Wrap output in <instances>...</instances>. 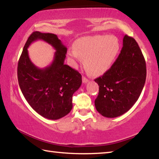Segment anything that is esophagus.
Wrapping results in <instances>:
<instances>
[{
	"instance_id": "esophagus-1",
	"label": "esophagus",
	"mask_w": 159,
	"mask_h": 159,
	"mask_svg": "<svg viewBox=\"0 0 159 159\" xmlns=\"http://www.w3.org/2000/svg\"><path fill=\"white\" fill-rule=\"evenodd\" d=\"M83 82L84 83H86L88 82V79H87V78L85 77V76H83Z\"/></svg>"
}]
</instances>
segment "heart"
<instances>
[{"instance_id":"b5f03b06","label":"heart","mask_w":159,"mask_h":159,"mask_svg":"<svg viewBox=\"0 0 159 159\" xmlns=\"http://www.w3.org/2000/svg\"><path fill=\"white\" fill-rule=\"evenodd\" d=\"M75 49L69 51L73 60H84L88 71L94 76L105 73L110 69L119 53L120 45L116 37L107 35H96L78 39Z\"/></svg>"}]
</instances>
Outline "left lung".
<instances>
[{
  "label": "left lung",
  "mask_w": 159,
  "mask_h": 159,
  "mask_svg": "<svg viewBox=\"0 0 159 159\" xmlns=\"http://www.w3.org/2000/svg\"><path fill=\"white\" fill-rule=\"evenodd\" d=\"M146 76V62L138 43L125 35L116 60L108 71L95 79L99 85L95 100L97 111L107 118L125 114L138 99Z\"/></svg>",
  "instance_id": "obj_1"
}]
</instances>
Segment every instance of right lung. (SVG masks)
Here are the masks:
<instances>
[{"label": "right lung", "mask_w": 159, "mask_h": 159, "mask_svg": "<svg viewBox=\"0 0 159 159\" xmlns=\"http://www.w3.org/2000/svg\"><path fill=\"white\" fill-rule=\"evenodd\" d=\"M43 39L55 48L53 63L39 69L31 62L27 48L32 42ZM67 48L57 35L34 31L29 37L18 61L19 85L32 109L44 118L57 120L72 109V96L82 83L79 71L64 64Z\"/></svg>", "instance_id": "add662e5"}]
</instances>
